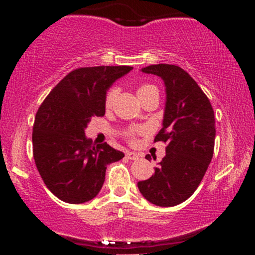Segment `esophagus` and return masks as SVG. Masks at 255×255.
Returning a JSON list of instances; mask_svg holds the SVG:
<instances>
[{
    "label": "esophagus",
    "mask_w": 255,
    "mask_h": 255,
    "mask_svg": "<svg viewBox=\"0 0 255 255\" xmlns=\"http://www.w3.org/2000/svg\"><path fill=\"white\" fill-rule=\"evenodd\" d=\"M126 157L130 160H137L140 156L137 153H135V152H127V153H126Z\"/></svg>",
    "instance_id": "obj_1"
}]
</instances>
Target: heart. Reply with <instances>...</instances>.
Returning <instances> with one entry per match:
<instances>
[{"label":"heart","instance_id":"heart-1","mask_svg":"<svg viewBox=\"0 0 255 255\" xmlns=\"http://www.w3.org/2000/svg\"><path fill=\"white\" fill-rule=\"evenodd\" d=\"M150 91H158V90L156 89V86H153V85L145 84V85H141V86L137 87L136 93H137V96H139V97H141L142 95L150 92ZM115 98H116V90L111 89V90L108 91L107 96H105V99H104V105H105V108H107V109H110V108L113 107L114 102H115ZM140 131H141V130L137 129V128H133V129H130L129 131H128L127 135L131 139V137L135 136V134L140 133Z\"/></svg>","mask_w":255,"mask_h":255}]
</instances>
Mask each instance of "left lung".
Here are the masks:
<instances>
[{
    "instance_id": "8db88e82",
    "label": "left lung",
    "mask_w": 255,
    "mask_h": 255,
    "mask_svg": "<svg viewBox=\"0 0 255 255\" xmlns=\"http://www.w3.org/2000/svg\"><path fill=\"white\" fill-rule=\"evenodd\" d=\"M164 80L166 104L163 128L154 142L166 144L165 157L154 175L137 182L146 200L157 206H175L187 200L203 180L215 148V113L195 80L175 64H152L141 69ZM147 159L150 157L146 156Z\"/></svg>"
}]
</instances>
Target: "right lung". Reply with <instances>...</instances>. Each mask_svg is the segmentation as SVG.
I'll use <instances>...</instances> for the list:
<instances>
[{"mask_svg":"<svg viewBox=\"0 0 255 255\" xmlns=\"http://www.w3.org/2000/svg\"><path fill=\"white\" fill-rule=\"evenodd\" d=\"M131 69H74L38 108L32 131L34 163L49 191L64 203L83 204L95 198L104 183L107 166L125 157L107 142L92 144L84 129L91 119L104 116L108 89Z\"/></svg>","mask_w":255,"mask_h":255,"instance_id":"add662e5","label":"right lung"}]
</instances>
